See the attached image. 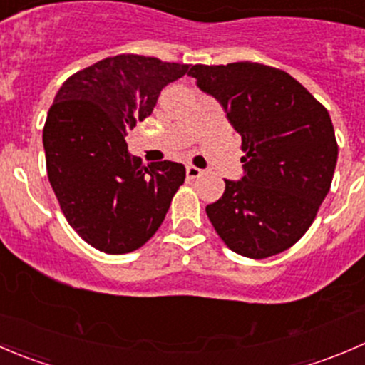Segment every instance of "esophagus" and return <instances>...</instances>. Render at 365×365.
<instances>
[{
    "instance_id": "obj_1",
    "label": "esophagus",
    "mask_w": 365,
    "mask_h": 365,
    "mask_svg": "<svg viewBox=\"0 0 365 365\" xmlns=\"http://www.w3.org/2000/svg\"><path fill=\"white\" fill-rule=\"evenodd\" d=\"M185 173H187V178L189 180H196L203 175V171H201L200 168H196V165H187Z\"/></svg>"
}]
</instances>
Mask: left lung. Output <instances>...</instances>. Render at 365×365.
Listing matches in <instances>:
<instances>
[{
    "mask_svg": "<svg viewBox=\"0 0 365 365\" xmlns=\"http://www.w3.org/2000/svg\"><path fill=\"white\" fill-rule=\"evenodd\" d=\"M190 76L242 135L244 176L224 180L206 206L233 252L263 259L297 244L330 190L337 141L329 111L284 70L238 61L194 65Z\"/></svg>",
    "mask_w": 365,
    "mask_h": 365,
    "instance_id": "1",
    "label": "left lung"
}]
</instances>
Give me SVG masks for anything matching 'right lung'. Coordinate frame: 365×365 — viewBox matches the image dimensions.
Instances as JSON below:
<instances>
[{
  "instance_id": "right-lung-1",
  "label": "right lung",
  "mask_w": 365,
  "mask_h": 365,
  "mask_svg": "<svg viewBox=\"0 0 365 365\" xmlns=\"http://www.w3.org/2000/svg\"><path fill=\"white\" fill-rule=\"evenodd\" d=\"M189 65L118 54L68 77L43 127L47 176L70 226L91 247L132 252L159 230L185 168L143 165L127 150L128 130L150 116L162 88Z\"/></svg>"
}]
</instances>
